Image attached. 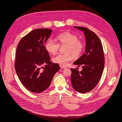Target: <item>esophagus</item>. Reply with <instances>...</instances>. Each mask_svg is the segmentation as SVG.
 Segmentation results:
<instances>
[{
	"mask_svg": "<svg viewBox=\"0 0 122 122\" xmlns=\"http://www.w3.org/2000/svg\"><path fill=\"white\" fill-rule=\"evenodd\" d=\"M60 68H66V66H62V65H60Z\"/></svg>",
	"mask_w": 122,
	"mask_h": 122,
	"instance_id": "1",
	"label": "esophagus"
}]
</instances>
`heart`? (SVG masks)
Listing matches in <instances>:
<instances>
[{"label":"heart","mask_w":122,"mask_h":122,"mask_svg":"<svg viewBox=\"0 0 122 122\" xmlns=\"http://www.w3.org/2000/svg\"><path fill=\"white\" fill-rule=\"evenodd\" d=\"M57 42L51 39H48L44 44L46 50L49 53L55 55L57 53L60 47L65 46V54H59L53 58L54 63L66 66L72 60V53L75 56H79L83 50V42L78 40L75 35L69 32L59 34L56 38Z\"/></svg>","instance_id":"heart-1"}]
</instances>
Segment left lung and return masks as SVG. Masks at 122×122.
Returning <instances> with one entry per match:
<instances>
[{"label": "left lung", "mask_w": 122, "mask_h": 122, "mask_svg": "<svg viewBox=\"0 0 122 122\" xmlns=\"http://www.w3.org/2000/svg\"><path fill=\"white\" fill-rule=\"evenodd\" d=\"M84 32L86 39L85 53L75 62L78 66L81 65V71L74 68L71 71L72 87L80 93L92 90L99 81L104 67V56L101 41L97 35L87 28L74 26Z\"/></svg>", "instance_id": "obj_1"}]
</instances>
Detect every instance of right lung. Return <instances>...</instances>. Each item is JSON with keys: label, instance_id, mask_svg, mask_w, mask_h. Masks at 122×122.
Returning a JSON list of instances; mask_svg holds the SVG:
<instances>
[{"label": "right lung", "instance_id": "right-lung-1", "mask_svg": "<svg viewBox=\"0 0 122 122\" xmlns=\"http://www.w3.org/2000/svg\"><path fill=\"white\" fill-rule=\"evenodd\" d=\"M51 32L47 28L33 30L21 39L17 48L16 72L25 87L33 93L47 89L60 69L58 64L50 61L44 47Z\"/></svg>", "mask_w": 122, "mask_h": 122}]
</instances>
